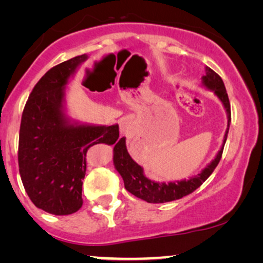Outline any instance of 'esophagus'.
Wrapping results in <instances>:
<instances>
[{
	"label": "esophagus",
	"mask_w": 263,
	"mask_h": 263,
	"mask_svg": "<svg viewBox=\"0 0 263 263\" xmlns=\"http://www.w3.org/2000/svg\"><path fill=\"white\" fill-rule=\"evenodd\" d=\"M120 129H121V133H123V134H128V133H130L132 122L129 121L128 118H123V120H121Z\"/></svg>",
	"instance_id": "34e87169"
}]
</instances>
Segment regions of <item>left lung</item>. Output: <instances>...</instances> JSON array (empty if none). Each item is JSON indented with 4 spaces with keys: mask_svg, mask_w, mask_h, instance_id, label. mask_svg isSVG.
Returning a JSON list of instances; mask_svg holds the SVG:
<instances>
[{
    "mask_svg": "<svg viewBox=\"0 0 263 263\" xmlns=\"http://www.w3.org/2000/svg\"><path fill=\"white\" fill-rule=\"evenodd\" d=\"M206 75L202 77L203 85L207 88L213 89L218 98L224 104L226 112H228V129H226L224 143L219 151V153L215 157V159L204 168V170L195 177L188 179V181L181 182H170V183H158L153 182L145 177L142 167L139 164H136L132 157L129 156L127 147H125V139L122 138L114 148V164L116 170L120 172L124 181V186L129 193L135 195L139 199L145 200L149 203H164L170 202V201L178 200L181 197L189 195L193 192L199 188L202 183L212 175V172L215 170L219 161L221 159L222 151L228 139V133L231 123V106H230V100L226 92L225 85L222 82L221 78L212 70L211 68H206Z\"/></svg>",
    "mask_w": 263,
    "mask_h": 263,
    "instance_id": "1",
    "label": "left lung"
}]
</instances>
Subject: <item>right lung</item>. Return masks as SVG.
I'll list each match as a JSON object with an SVG mask.
<instances>
[{"instance_id":"1","label":"right lung","mask_w":263,"mask_h":263,"mask_svg":"<svg viewBox=\"0 0 263 263\" xmlns=\"http://www.w3.org/2000/svg\"><path fill=\"white\" fill-rule=\"evenodd\" d=\"M86 57L77 56L46 71L32 89L21 116V181L34 206L55 215L73 214L81 208L89 147L114 145L120 136L117 124L74 125L63 115V88Z\"/></svg>"}]
</instances>
